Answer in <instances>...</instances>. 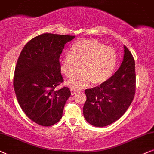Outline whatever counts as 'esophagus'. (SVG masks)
Returning a JSON list of instances; mask_svg holds the SVG:
<instances>
[{
    "label": "esophagus",
    "instance_id": "obj_1",
    "mask_svg": "<svg viewBox=\"0 0 154 154\" xmlns=\"http://www.w3.org/2000/svg\"><path fill=\"white\" fill-rule=\"evenodd\" d=\"M70 91H71L72 95H74V94H75L76 93H77V90H75L74 89H70Z\"/></svg>",
    "mask_w": 154,
    "mask_h": 154
}]
</instances>
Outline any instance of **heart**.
Wrapping results in <instances>:
<instances>
[{
    "label": "heart",
    "mask_w": 154,
    "mask_h": 154,
    "mask_svg": "<svg viewBox=\"0 0 154 154\" xmlns=\"http://www.w3.org/2000/svg\"><path fill=\"white\" fill-rule=\"evenodd\" d=\"M118 63V56L112 47L106 46L96 39H82L73 44L70 52L65 55L61 72L71 77L79 69L82 72L67 82L71 87L79 89L104 83L111 77Z\"/></svg>",
    "instance_id": "heart-1"
}]
</instances>
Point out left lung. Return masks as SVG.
<instances>
[{"label": "left lung", "instance_id": "1", "mask_svg": "<svg viewBox=\"0 0 154 154\" xmlns=\"http://www.w3.org/2000/svg\"><path fill=\"white\" fill-rule=\"evenodd\" d=\"M123 61L120 68L107 81L85 90L83 108L86 120L95 127H105L116 122L130 107L136 90L135 62L124 46Z\"/></svg>", "mask_w": 154, "mask_h": 154}]
</instances>
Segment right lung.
<instances>
[{
	"instance_id": "right-lung-1",
	"label": "right lung",
	"mask_w": 154,
	"mask_h": 154,
	"mask_svg": "<svg viewBox=\"0 0 154 154\" xmlns=\"http://www.w3.org/2000/svg\"><path fill=\"white\" fill-rule=\"evenodd\" d=\"M74 38L42 34L26 43L18 58L13 79L16 96L26 116L39 125L58 122L71 95L68 87H56L63 82L59 58L65 44Z\"/></svg>"
}]
</instances>
